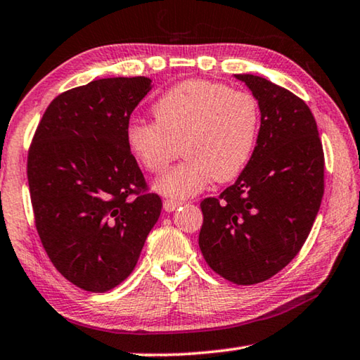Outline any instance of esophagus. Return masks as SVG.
<instances>
[{
  "label": "esophagus",
  "mask_w": 360,
  "mask_h": 360,
  "mask_svg": "<svg viewBox=\"0 0 360 360\" xmlns=\"http://www.w3.org/2000/svg\"><path fill=\"white\" fill-rule=\"evenodd\" d=\"M179 205H182V202L173 200V198H167V200L163 202V208H165V211H174L179 207Z\"/></svg>",
  "instance_id": "1"
}]
</instances>
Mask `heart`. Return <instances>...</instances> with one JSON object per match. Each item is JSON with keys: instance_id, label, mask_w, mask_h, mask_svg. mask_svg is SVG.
I'll return each mask as SVG.
<instances>
[{"instance_id": "obj_1", "label": "heart", "mask_w": 360, "mask_h": 360, "mask_svg": "<svg viewBox=\"0 0 360 360\" xmlns=\"http://www.w3.org/2000/svg\"><path fill=\"white\" fill-rule=\"evenodd\" d=\"M152 115L153 123L128 124V149L150 173L167 169L181 152L184 162L153 182L158 192L181 198L195 195L211 179L237 178L252 157L261 118L252 94L207 79L168 89L152 105Z\"/></svg>"}]
</instances>
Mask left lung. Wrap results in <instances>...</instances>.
Listing matches in <instances>:
<instances>
[{"label":"left lung","mask_w":360,"mask_h":360,"mask_svg":"<svg viewBox=\"0 0 360 360\" xmlns=\"http://www.w3.org/2000/svg\"><path fill=\"white\" fill-rule=\"evenodd\" d=\"M261 127L252 158L232 186L202 200L198 236L208 266L237 285L264 282L303 247L323 195V149L303 99L256 75Z\"/></svg>","instance_id":"1"}]
</instances>
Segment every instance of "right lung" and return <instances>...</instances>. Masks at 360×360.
I'll list each match as a JSON object with an SVG mask.
<instances>
[{
	"label": "right lung",
	"mask_w": 360,
	"mask_h": 360,
	"mask_svg": "<svg viewBox=\"0 0 360 360\" xmlns=\"http://www.w3.org/2000/svg\"><path fill=\"white\" fill-rule=\"evenodd\" d=\"M150 79L102 78L48 105L33 134L27 178L35 226L68 282L104 293L139 259L162 211L127 144L131 113Z\"/></svg>",
	"instance_id": "add662e5"
}]
</instances>
